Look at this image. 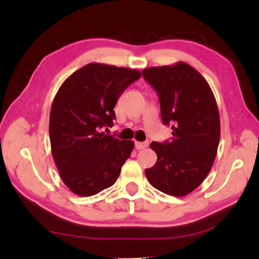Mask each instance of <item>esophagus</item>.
<instances>
[{
	"mask_svg": "<svg viewBox=\"0 0 259 259\" xmlns=\"http://www.w3.org/2000/svg\"><path fill=\"white\" fill-rule=\"evenodd\" d=\"M148 142L147 141H145V142H139V141H136V144H135V147H136V149L137 150H141V149H145V148H147L148 147Z\"/></svg>",
	"mask_w": 259,
	"mask_h": 259,
	"instance_id": "34e87169",
	"label": "esophagus"
}]
</instances>
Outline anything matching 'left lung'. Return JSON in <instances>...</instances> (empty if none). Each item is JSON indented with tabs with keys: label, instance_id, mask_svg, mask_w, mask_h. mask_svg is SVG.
Returning <instances> with one entry per match:
<instances>
[{
	"label": "left lung",
	"instance_id": "obj_1",
	"mask_svg": "<svg viewBox=\"0 0 259 259\" xmlns=\"http://www.w3.org/2000/svg\"><path fill=\"white\" fill-rule=\"evenodd\" d=\"M142 75L158 93L161 120L171 124L172 138L151 142L155 166L146 169L152 187L183 197L206 179L213 164L221 138L216 99L206 79L185 62L151 67Z\"/></svg>",
	"mask_w": 259,
	"mask_h": 259
}]
</instances>
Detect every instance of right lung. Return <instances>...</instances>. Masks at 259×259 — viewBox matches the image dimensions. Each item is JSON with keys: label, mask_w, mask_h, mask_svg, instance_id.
<instances>
[{"label": "right lung", "mask_w": 259, "mask_h": 259, "mask_svg": "<svg viewBox=\"0 0 259 259\" xmlns=\"http://www.w3.org/2000/svg\"><path fill=\"white\" fill-rule=\"evenodd\" d=\"M141 76L140 71L89 63L60 87L50 111L52 156L64 185L89 197L111 187L135 144L100 133L112 126L119 97Z\"/></svg>", "instance_id": "obj_1"}]
</instances>
